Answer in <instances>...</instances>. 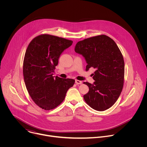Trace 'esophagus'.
<instances>
[{"label": "esophagus", "mask_w": 147, "mask_h": 147, "mask_svg": "<svg viewBox=\"0 0 147 147\" xmlns=\"http://www.w3.org/2000/svg\"><path fill=\"white\" fill-rule=\"evenodd\" d=\"M76 84L77 85H78V84H82V81H80V80H76V81H75Z\"/></svg>", "instance_id": "34e87169"}]
</instances>
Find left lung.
Returning <instances> with one entry per match:
<instances>
[{
  "label": "left lung",
  "mask_w": 147,
  "mask_h": 147,
  "mask_svg": "<svg viewBox=\"0 0 147 147\" xmlns=\"http://www.w3.org/2000/svg\"><path fill=\"white\" fill-rule=\"evenodd\" d=\"M74 51L84 57L86 70L91 67L96 70L93 84L84 82L89 87L88 92L83 96L86 102L98 111L109 109L123 87L124 61L119 48L112 38L100 35L78 42Z\"/></svg>",
  "instance_id": "left-lung-1"
}]
</instances>
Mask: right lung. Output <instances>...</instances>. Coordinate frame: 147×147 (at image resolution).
I'll list each match as a JSON object with an SVG mask.
<instances>
[{"label": "right lung", "mask_w": 147, "mask_h": 147, "mask_svg": "<svg viewBox=\"0 0 147 147\" xmlns=\"http://www.w3.org/2000/svg\"><path fill=\"white\" fill-rule=\"evenodd\" d=\"M72 44L71 40L45 34L35 37L27 48L23 69L25 84L33 101L42 109L59 106L74 85L73 79L52 76L60 55Z\"/></svg>", "instance_id": "obj_1"}]
</instances>
